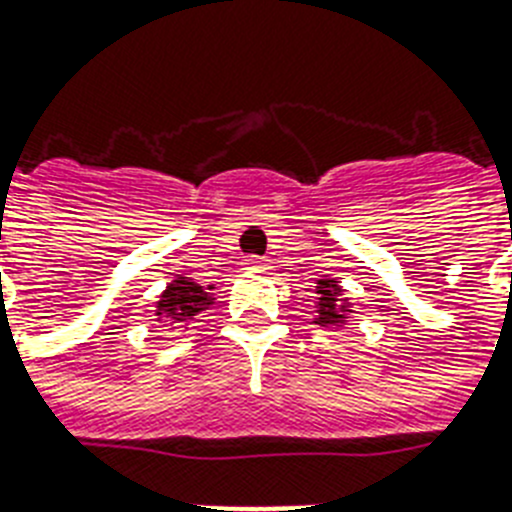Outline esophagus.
Segmentation results:
<instances>
[{
    "instance_id": "1",
    "label": "esophagus",
    "mask_w": 512,
    "mask_h": 512,
    "mask_svg": "<svg viewBox=\"0 0 512 512\" xmlns=\"http://www.w3.org/2000/svg\"><path fill=\"white\" fill-rule=\"evenodd\" d=\"M246 266L248 269H266V259H261V256H248Z\"/></svg>"
}]
</instances>
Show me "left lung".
I'll list each match as a JSON object with an SVG mask.
<instances>
[{"mask_svg": "<svg viewBox=\"0 0 512 512\" xmlns=\"http://www.w3.org/2000/svg\"><path fill=\"white\" fill-rule=\"evenodd\" d=\"M319 290H322V298H319V322L322 327H340L342 319H348L345 316V311H348V306H345V301H340L337 298V285L332 280H319Z\"/></svg>", "mask_w": 512, "mask_h": 512, "instance_id": "1", "label": "left lung"}]
</instances>
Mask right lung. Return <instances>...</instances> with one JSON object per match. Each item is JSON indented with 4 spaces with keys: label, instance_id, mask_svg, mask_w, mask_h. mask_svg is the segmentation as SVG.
<instances>
[{
    "label": "right lung",
    "instance_id": "obj_1",
    "mask_svg": "<svg viewBox=\"0 0 512 512\" xmlns=\"http://www.w3.org/2000/svg\"><path fill=\"white\" fill-rule=\"evenodd\" d=\"M211 306V293H206L204 287H198L196 282H190L188 277H177L167 290H164L162 301H159V316H170L177 322L193 319L198 311ZM175 324V322H172Z\"/></svg>",
    "mask_w": 512,
    "mask_h": 512
}]
</instances>
